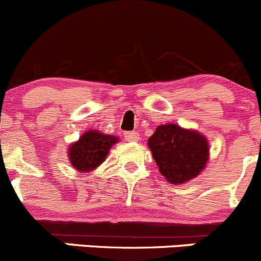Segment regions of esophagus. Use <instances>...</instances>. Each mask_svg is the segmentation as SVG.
Masks as SVG:
<instances>
[{"instance_id":"1","label":"esophagus","mask_w":261,"mask_h":261,"mask_svg":"<svg viewBox=\"0 0 261 261\" xmlns=\"http://www.w3.org/2000/svg\"><path fill=\"white\" fill-rule=\"evenodd\" d=\"M125 139L128 142H138L139 141V134L137 132H127L125 133Z\"/></svg>"}]
</instances>
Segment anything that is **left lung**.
<instances>
[{"label":"left lung","mask_w":261,"mask_h":261,"mask_svg":"<svg viewBox=\"0 0 261 261\" xmlns=\"http://www.w3.org/2000/svg\"><path fill=\"white\" fill-rule=\"evenodd\" d=\"M147 144L161 174L172 185H184L197 177L210 157L206 136L174 123L158 125Z\"/></svg>","instance_id":"left-lung-1"}]
</instances>
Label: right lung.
I'll use <instances>...</instances> for the list:
<instances>
[{
	"label": "right lung",
	"instance_id": "add662e5",
	"mask_svg": "<svg viewBox=\"0 0 261 261\" xmlns=\"http://www.w3.org/2000/svg\"><path fill=\"white\" fill-rule=\"evenodd\" d=\"M119 138L96 129L87 130L68 149L69 162L77 172L88 173L98 168L109 154V150Z\"/></svg>",
	"mask_w": 261,
	"mask_h": 261
}]
</instances>
